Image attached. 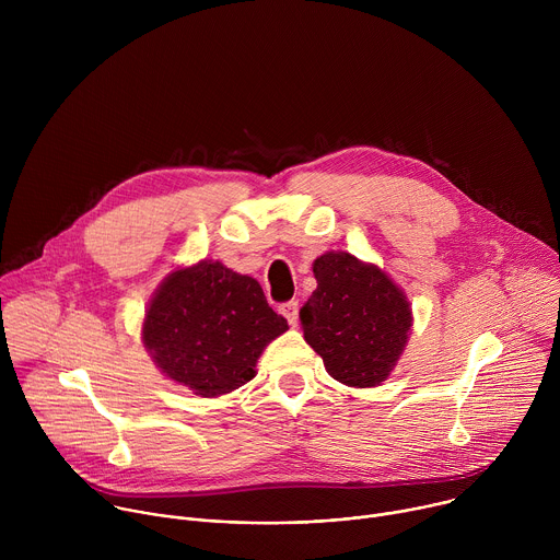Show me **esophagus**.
I'll return each instance as SVG.
<instances>
[{"label":"esophagus","mask_w":560,"mask_h":560,"mask_svg":"<svg viewBox=\"0 0 560 560\" xmlns=\"http://www.w3.org/2000/svg\"><path fill=\"white\" fill-rule=\"evenodd\" d=\"M279 312L288 318L290 326L299 324V301H285L279 305Z\"/></svg>","instance_id":"1"}]
</instances>
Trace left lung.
<instances>
[{
  "mask_svg": "<svg viewBox=\"0 0 560 560\" xmlns=\"http://www.w3.org/2000/svg\"><path fill=\"white\" fill-rule=\"evenodd\" d=\"M316 290L299 318L305 341L328 374L352 387H372L401 357L412 326L410 303L385 272L348 253L314 261Z\"/></svg>",
  "mask_w": 560,
  "mask_h": 560,
  "instance_id": "left-lung-1",
  "label": "left lung"
}]
</instances>
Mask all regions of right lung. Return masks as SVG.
I'll return each instance as SVG.
<instances>
[{"instance_id":"add662e5","label":"right lung","mask_w":560,"mask_h":560,"mask_svg":"<svg viewBox=\"0 0 560 560\" xmlns=\"http://www.w3.org/2000/svg\"><path fill=\"white\" fill-rule=\"evenodd\" d=\"M285 330L288 322L253 277L201 261L156 290L143 343L168 378L199 396H219L248 383L264 348Z\"/></svg>"}]
</instances>
